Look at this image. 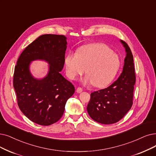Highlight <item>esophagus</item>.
<instances>
[{
	"mask_svg": "<svg viewBox=\"0 0 156 156\" xmlns=\"http://www.w3.org/2000/svg\"><path fill=\"white\" fill-rule=\"evenodd\" d=\"M83 91V88H80V87H78V88H77V93H81Z\"/></svg>",
	"mask_w": 156,
	"mask_h": 156,
	"instance_id": "obj_1",
	"label": "esophagus"
}]
</instances>
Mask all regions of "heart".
<instances>
[{"label": "heart", "instance_id": "b5f03b06", "mask_svg": "<svg viewBox=\"0 0 156 156\" xmlns=\"http://www.w3.org/2000/svg\"><path fill=\"white\" fill-rule=\"evenodd\" d=\"M66 73L70 79L82 76L86 69V82L96 87H103L113 79L120 67V60L111 50L101 43L80 47L76 54L65 58Z\"/></svg>", "mask_w": 156, "mask_h": 156}]
</instances>
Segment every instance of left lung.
<instances>
[{"label":"left lung","instance_id":"1","mask_svg":"<svg viewBox=\"0 0 156 156\" xmlns=\"http://www.w3.org/2000/svg\"><path fill=\"white\" fill-rule=\"evenodd\" d=\"M127 52L120 77L108 88L91 93L87 111L95 122L112 124L120 120L131 108L136 82L133 55L127 43L120 41Z\"/></svg>","mask_w":156,"mask_h":156}]
</instances>
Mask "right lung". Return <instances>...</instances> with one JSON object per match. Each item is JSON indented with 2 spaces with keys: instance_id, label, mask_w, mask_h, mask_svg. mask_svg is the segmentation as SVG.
<instances>
[{
  "instance_id": "add662e5",
  "label": "right lung",
  "mask_w": 156,
  "mask_h": 156,
  "mask_svg": "<svg viewBox=\"0 0 156 156\" xmlns=\"http://www.w3.org/2000/svg\"><path fill=\"white\" fill-rule=\"evenodd\" d=\"M66 38L64 35L43 34L29 44L20 54L15 67L13 87L23 114L41 126H50L63 116L67 100L75 91L73 85L60 73L65 64ZM47 61L48 76L34 79L29 72L30 61Z\"/></svg>"
}]
</instances>
